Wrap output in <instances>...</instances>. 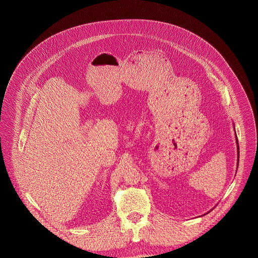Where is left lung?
Listing matches in <instances>:
<instances>
[{
	"label": "left lung",
	"instance_id": "obj_1",
	"mask_svg": "<svg viewBox=\"0 0 258 258\" xmlns=\"http://www.w3.org/2000/svg\"><path fill=\"white\" fill-rule=\"evenodd\" d=\"M236 142H237V138H236ZM237 145H238V142H237ZM237 153H238V158H239V148L237 147Z\"/></svg>",
	"mask_w": 258,
	"mask_h": 258
}]
</instances>
